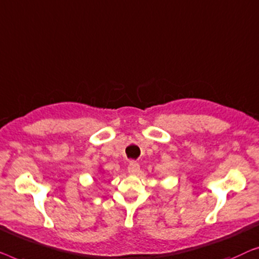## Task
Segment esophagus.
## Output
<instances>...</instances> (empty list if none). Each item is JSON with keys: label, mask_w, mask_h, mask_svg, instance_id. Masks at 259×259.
Listing matches in <instances>:
<instances>
[{"label": "esophagus", "mask_w": 259, "mask_h": 259, "mask_svg": "<svg viewBox=\"0 0 259 259\" xmlns=\"http://www.w3.org/2000/svg\"><path fill=\"white\" fill-rule=\"evenodd\" d=\"M128 171H129V174H131V175L138 174V172H140V164H138L137 162L131 161L129 166H128Z\"/></svg>", "instance_id": "1"}]
</instances>
